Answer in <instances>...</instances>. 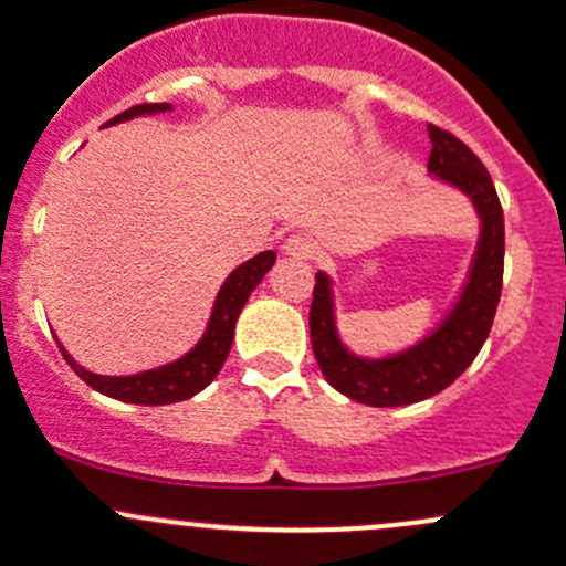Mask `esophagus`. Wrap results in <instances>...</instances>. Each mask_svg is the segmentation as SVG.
Masks as SVG:
<instances>
[{
  "mask_svg": "<svg viewBox=\"0 0 566 566\" xmlns=\"http://www.w3.org/2000/svg\"><path fill=\"white\" fill-rule=\"evenodd\" d=\"M284 254L293 256V260H306V256L312 254V241L304 235H290L287 241H284Z\"/></svg>",
  "mask_w": 566,
  "mask_h": 566,
  "instance_id": "34e87169",
  "label": "esophagus"
}]
</instances>
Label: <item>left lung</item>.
Returning <instances> with one entry per match:
<instances>
[{
  "mask_svg": "<svg viewBox=\"0 0 566 566\" xmlns=\"http://www.w3.org/2000/svg\"><path fill=\"white\" fill-rule=\"evenodd\" d=\"M427 134L432 145L427 172L468 197L479 219L476 249L468 262L465 279L441 319L402 350L361 356L342 339L334 279L325 271L315 273L310 331L319 369L336 391L373 408L413 405L452 386L482 350L501 298L504 213L493 177L458 136L436 125H430Z\"/></svg>",
  "mask_w": 566,
  "mask_h": 566,
  "instance_id": "left-lung-1",
  "label": "left lung"
}]
</instances>
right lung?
Returning a JSON list of instances; mask_svg holds the SVG:
<instances>
[{"mask_svg": "<svg viewBox=\"0 0 566 566\" xmlns=\"http://www.w3.org/2000/svg\"><path fill=\"white\" fill-rule=\"evenodd\" d=\"M175 112L172 104H142L128 108V112L117 114L114 119H108V125L128 123L134 117H153V114H167ZM273 262H276V251H260L251 260L241 262L230 276L224 279V284L216 293L213 306H210V317L205 323L202 336L197 339V345L191 350H186L182 356H177L175 361L161 364V367L142 369L134 375H101L90 373L87 367L76 361L71 353L62 347V342H56L65 356V361L71 364L73 373L90 386V389L106 394V397L119 399V402H134V405H172L182 402V399L193 397L210 386V380L219 375V369L224 367L227 356H230L232 339H235V323L241 317L243 306H247L249 295L254 293L256 284L265 279V273L271 271Z\"/></svg>", "mask_w": 566, "mask_h": 566, "instance_id": "1", "label": "right lung"}]
</instances>
